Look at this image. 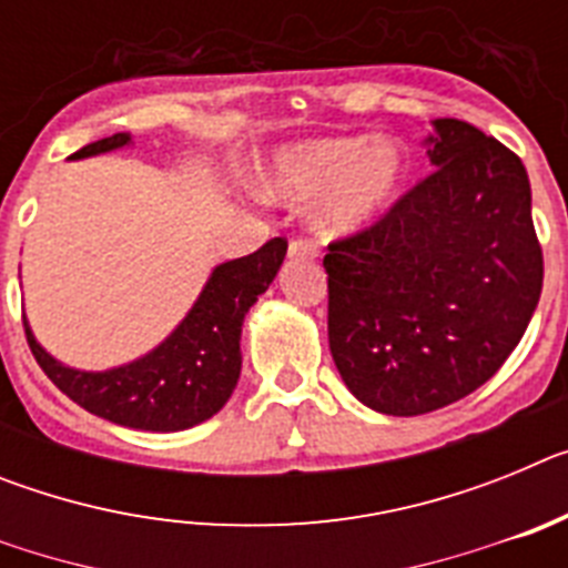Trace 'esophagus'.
<instances>
[{
  "label": "esophagus",
  "instance_id": "esophagus-1",
  "mask_svg": "<svg viewBox=\"0 0 568 568\" xmlns=\"http://www.w3.org/2000/svg\"><path fill=\"white\" fill-rule=\"evenodd\" d=\"M290 258H313L315 255V241L307 239V235H295L287 247Z\"/></svg>",
  "mask_w": 568,
  "mask_h": 568
}]
</instances>
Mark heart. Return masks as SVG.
<instances>
[{"label": "heart", "mask_w": 568, "mask_h": 568, "mask_svg": "<svg viewBox=\"0 0 568 568\" xmlns=\"http://www.w3.org/2000/svg\"><path fill=\"white\" fill-rule=\"evenodd\" d=\"M409 155L400 144L369 135H324L307 139L275 155L267 187L281 199H315L321 230L353 235L373 227L395 207L409 184Z\"/></svg>", "instance_id": "heart-1"}]
</instances>
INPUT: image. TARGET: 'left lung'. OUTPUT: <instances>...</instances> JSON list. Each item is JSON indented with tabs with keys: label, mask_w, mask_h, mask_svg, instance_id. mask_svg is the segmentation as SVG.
<instances>
[{
	"label": "left lung",
	"mask_w": 568,
	"mask_h": 568,
	"mask_svg": "<svg viewBox=\"0 0 568 568\" xmlns=\"http://www.w3.org/2000/svg\"><path fill=\"white\" fill-rule=\"evenodd\" d=\"M435 170L373 227L329 241V349L375 413H435L475 393L524 338L544 287L524 162L460 119Z\"/></svg>",
	"instance_id": "8db88e82"
}]
</instances>
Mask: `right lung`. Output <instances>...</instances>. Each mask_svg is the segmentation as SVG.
I'll list each match as a JSON object with an SVG mask.
<instances>
[{"mask_svg":"<svg viewBox=\"0 0 568 568\" xmlns=\"http://www.w3.org/2000/svg\"><path fill=\"white\" fill-rule=\"evenodd\" d=\"M130 142L115 133L84 144L73 159L108 153ZM287 255V239H270L253 255L215 267L187 318L153 353L108 373H82L50 358L24 324L30 353L53 384L88 413L130 429L175 433L213 418L233 395L241 373V324L270 287Z\"/></svg>","mask_w":568,"mask_h":568,"instance_id":"right-lung-1","label":"right lung"}]
</instances>
